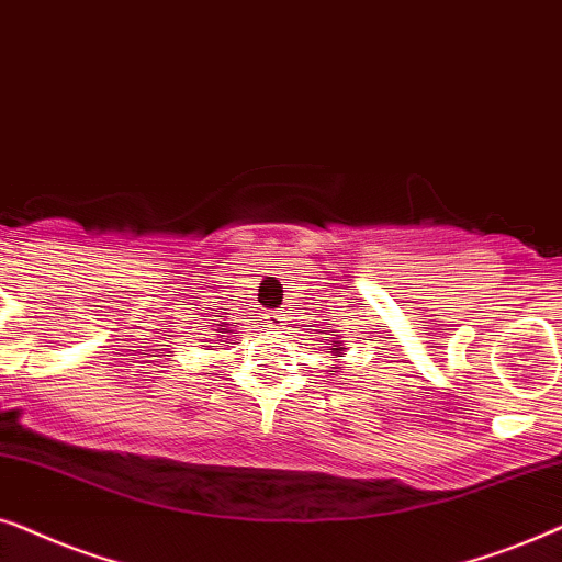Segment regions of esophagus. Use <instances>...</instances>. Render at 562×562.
Listing matches in <instances>:
<instances>
[{"label": "esophagus", "instance_id": "1", "mask_svg": "<svg viewBox=\"0 0 562 562\" xmlns=\"http://www.w3.org/2000/svg\"><path fill=\"white\" fill-rule=\"evenodd\" d=\"M285 311H280V313H272V316H269V326L272 328H282L285 326Z\"/></svg>", "mask_w": 562, "mask_h": 562}]
</instances>
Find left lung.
I'll return each mask as SVG.
<instances>
[{
  "label": "left lung",
  "mask_w": 562,
  "mask_h": 562,
  "mask_svg": "<svg viewBox=\"0 0 562 562\" xmlns=\"http://www.w3.org/2000/svg\"><path fill=\"white\" fill-rule=\"evenodd\" d=\"M331 355H334V357H344V344H341V341H331ZM334 372H341L339 364L328 370V375H334Z\"/></svg>",
  "instance_id": "left-lung-1"
}]
</instances>
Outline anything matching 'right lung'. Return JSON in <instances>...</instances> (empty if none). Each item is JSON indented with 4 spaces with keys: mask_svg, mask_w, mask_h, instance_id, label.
<instances>
[{
    "mask_svg": "<svg viewBox=\"0 0 562 562\" xmlns=\"http://www.w3.org/2000/svg\"><path fill=\"white\" fill-rule=\"evenodd\" d=\"M218 326H221V324H218ZM218 331H221V336H223V334H228V328H218Z\"/></svg>",
    "mask_w": 562,
    "mask_h": 562,
    "instance_id": "add662e5",
    "label": "right lung"
}]
</instances>
